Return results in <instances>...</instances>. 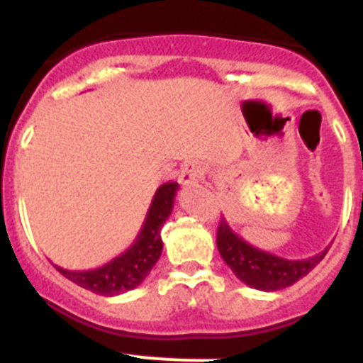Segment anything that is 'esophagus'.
<instances>
[{"instance_id":"34e87169","label":"esophagus","mask_w":363,"mask_h":363,"mask_svg":"<svg viewBox=\"0 0 363 363\" xmlns=\"http://www.w3.org/2000/svg\"><path fill=\"white\" fill-rule=\"evenodd\" d=\"M203 176V167L201 163L198 162H185L179 169V174H178V182L182 185H192L196 184L198 179H201Z\"/></svg>"}]
</instances>
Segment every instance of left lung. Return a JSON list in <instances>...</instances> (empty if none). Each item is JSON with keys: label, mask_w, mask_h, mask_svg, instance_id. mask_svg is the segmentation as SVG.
Returning a JSON list of instances; mask_svg holds the SVG:
<instances>
[{"label": "left lung", "mask_w": 363, "mask_h": 363, "mask_svg": "<svg viewBox=\"0 0 363 363\" xmlns=\"http://www.w3.org/2000/svg\"><path fill=\"white\" fill-rule=\"evenodd\" d=\"M216 245L221 258L238 280L258 291H280L296 284L322 262L325 251L306 259H287L247 243L234 233L225 218L218 225Z\"/></svg>", "instance_id": "left-lung-1"}]
</instances>
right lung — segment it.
<instances>
[{
    "instance_id": "obj_1",
    "label": "right lung",
    "mask_w": 363,
    "mask_h": 363,
    "mask_svg": "<svg viewBox=\"0 0 363 363\" xmlns=\"http://www.w3.org/2000/svg\"><path fill=\"white\" fill-rule=\"evenodd\" d=\"M178 189V184L169 182L154 192L142 230L134 243L108 264L91 271H67L57 265L54 267L70 281L99 296H116L133 291L145 280L162 256V227L167 218L171 216Z\"/></svg>"
}]
</instances>
